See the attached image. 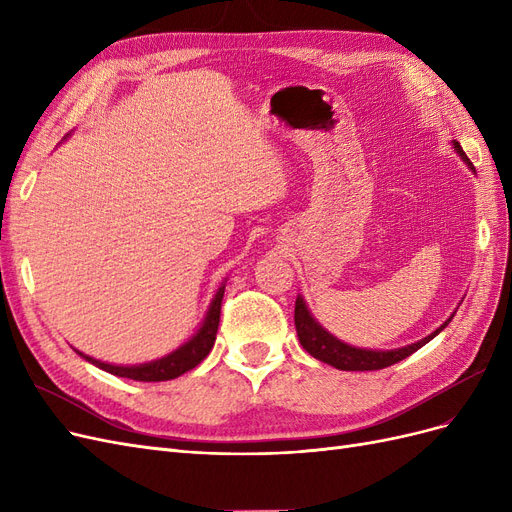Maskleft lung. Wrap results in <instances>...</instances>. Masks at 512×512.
<instances>
[{"mask_svg":"<svg viewBox=\"0 0 512 512\" xmlns=\"http://www.w3.org/2000/svg\"><path fill=\"white\" fill-rule=\"evenodd\" d=\"M453 149L459 153V158L468 164V168H472V173H476L472 162L468 160L466 153H463L461 145L457 141H453ZM455 314H451L446 322H442L440 327L433 331L431 335L418 339V342L404 346V348H395V350H367V348H356L350 346L342 339H337L335 335H331L322 324L312 316L309 312L305 299L297 297V303H294V327H297V335L301 346L314 356V359L327 363L335 369L342 371H374V369H384L389 365H395L399 361H404L406 356H410L412 352H416L418 348H423L427 342H431L440 331L446 329V324L453 320Z\"/></svg>","mask_w":512,"mask_h":512,"instance_id":"obj_1","label":"left lung"}]
</instances>
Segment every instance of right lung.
<instances>
[{
    "label": "right lung",
    "mask_w": 512,
    "mask_h": 512,
    "mask_svg": "<svg viewBox=\"0 0 512 512\" xmlns=\"http://www.w3.org/2000/svg\"><path fill=\"white\" fill-rule=\"evenodd\" d=\"M224 288L226 284L222 282V286L218 288V292H215V297L207 309V316L203 324H200V329L188 339V342L181 344L170 354L162 356V359L141 363V365H113V363L98 361L94 356H87L79 350L76 352H79L91 365H96L108 371V374L119 376V378H130L138 382H164V380L179 378L181 374H185V371L194 369L211 352L215 344V333H218V324H220V307H222Z\"/></svg>",
    "instance_id": "1"
}]
</instances>
